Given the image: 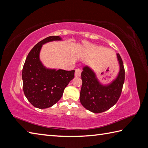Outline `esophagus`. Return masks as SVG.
<instances>
[{"mask_svg":"<svg viewBox=\"0 0 148 148\" xmlns=\"http://www.w3.org/2000/svg\"><path fill=\"white\" fill-rule=\"evenodd\" d=\"M82 74V70H80L79 69H77L75 71V76L76 77H79L81 76Z\"/></svg>","mask_w":148,"mask_h":148,"instance_id":"1","label":"esophagus"}]
</instances>
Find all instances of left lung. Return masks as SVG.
Segmentation results:
<instances>
[{"label": "left lung", "instance_id": "obj_1", "mask_svg": "<svg viewBox=\"0 0 148 148\" xmlns=\"http://www.w3.org/2000/svg\"><path fill=\"white\" fill-rule=\"evenodd\" d=\"M116 55L120 63V72L116 79L109 85H102L92 70L88 66L83 68L79 99L82 106L88 111L95 113L103 112L109 109L119 100L125 80V69L120 54Z\"/></svg>", "mask_w": 148, "mask_h": 148}]
</instances>
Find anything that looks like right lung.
Returning a JSON list of instances; mask_svg holds the SVG:
<instances>
[{"mask_svg": "<svg viewBox=\"0 0 148 148\" xmlns=\"http://www.w3.org/2000/svg\"><path fill=\"white\" fill-rule=\"evenodd\" d=\"M61 39L60 36H50L42 39L30 50L24 64V93L30 103L37 108H48L57 103L63 96L64 89L74 77V70L48 69L39 60L42 45Z\"/></svg>", "mask_w": 148, "mask_h": 148, "instance_id": "1", "label": "right lung"}]
</instances>
